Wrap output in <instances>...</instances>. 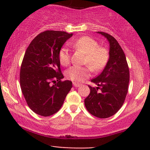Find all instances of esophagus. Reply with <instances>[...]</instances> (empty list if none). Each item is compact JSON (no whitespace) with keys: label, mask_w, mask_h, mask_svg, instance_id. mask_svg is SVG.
I'll list each match as a JSON object with an SVG mask.
<instances>
[{"label":"esophagus","mask_w":150,"mask_h":150,"mask_svg":"<svg viewBox=\"0 0 150 150\" xmlns=\"http://www.w3.org/2000/svg\"><path fill=\"white\" fill-rule=\"evenodd\" d=\"M73 86H75V87H79V86H81V85L79 83H73Z\"/></svg>","instance_id":"obj_1"}]
</instances>
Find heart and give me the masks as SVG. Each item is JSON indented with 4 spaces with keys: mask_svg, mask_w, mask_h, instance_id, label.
Masks as SVG:
<instances>
[{
    "mask_svg": "<svg viewBox=\"0 0 150 150\" xmlns=\"http://www.w3.org/2000/svg\"><path fill=\"white\" fill-rule=\"evenodd\" d=\"M70 46L75 50L85 54L84 64H87L94 72L102 70L107 65L110 58L108 50L99 46L98 42L88 36H83L70 43ZM59 61L62 66H67L70 63V56L67 48H62L59 52ZM90 68L88 67L72 66L67 69L65 75L74 83L82 82L90 75Z\"/></svg>",
    "mask_w": 150,
    "mask_h": 150,
    "instance_id": "heart-1",
    "label": "heart"
}]
</instances>
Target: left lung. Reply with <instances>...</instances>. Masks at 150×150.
Here are the masks:
<instances>
[{
  "mask_svg": "<svg viewBox=\"0 0 150 150\" xmlns=\"http://www.w3.org/2000/svg\"><path fill=\"white\" fill-rule=\"evenodd\" d=\"M107 38L110 44V58L103 71L91 82L96 87L90 88L84 103L88 111L99 118L114 115L122 106L128 93L129 69L125 55L114 37L104 32H97Z\"/></svg>",
  "mask_w": 150,
  "mask_h": 150,
  "instance_id": "8db88e82",
  "label": "left lung"
}]
</instances>
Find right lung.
Segmentation results:
<instances>
[{
    "label": "right lung",
    "instance_id": "obj_1",
    "mask_svg": "<svg viewBox=\"0 0 150 150\" xmlns=\"http://www.w3.org/2000/svg\"><path fill=\"white\" fill-rule=\"evenodd\" d=\"M72 36L66 32L47 30L38 35L27 48L21 66L20 86L29 107L39 115L57 112L72 88V81H62L64 76L59 61L60 49Z\"/></svg>",
    "mask_w": 150,
    "mask_h": 150
}]
</instances>
